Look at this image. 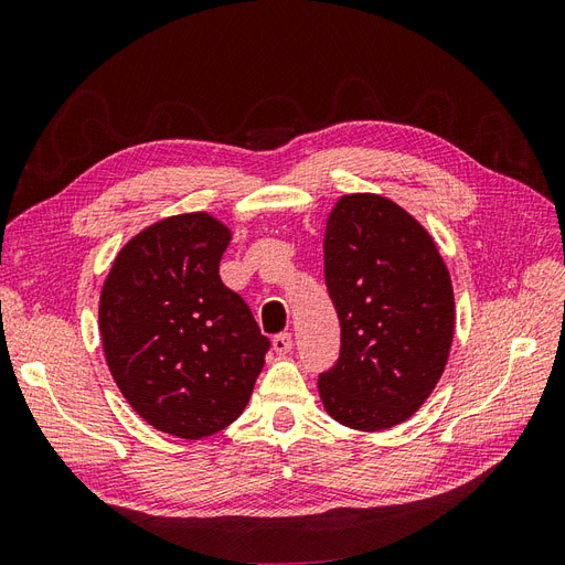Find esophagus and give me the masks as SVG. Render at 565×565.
I'll return each instance as SVG.
<instances>
[{
	"mask_svg": "<svg viewBox=\"0 0 565 565\" xmlns=\"http://www.w3.org/2000/svg\"><path fill=\"white\" fill-rule=\"evenodd\" d=\"M273 351H276L278 355H287L289 351H292V334L280 332L273 337Z\"/></svg>",
	"mask_w": 565,
	"mask_h": 565,
	"instance_id": "obj_1",
	"label": "esophagus"
}]
</instances>
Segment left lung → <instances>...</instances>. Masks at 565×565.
<instances>
[{"label":"left lung","mask_w":565,"mask_h":565,"mask_svg":"<svg viewBox=\"0 0 565 565\" xmlns=\"http://www.w3.org/2000/svg\"><path fill=\"white\" fill-rule=\"evenodd\" d=\"M324 282L341 324L324 409L358 431L413 417L446 370L455 295L434 237L396 202L341 195L324 226Z\"/></svg>","instance_id":"left-lung-1"}]
</instances>
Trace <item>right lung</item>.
Here are the masks:
<instances>
[{"label": "right lung", "instance_id": "1", "mask_svg": "<svg viewBox=\"0 0 565 565\" xmlns=\"http://www.w3.org/2000/svg\"><path fill=\"white\" fill-rule=\"evenodd\" d=\"M231 228L207 212L167 216L119 249L98 330L115 384L158 431L198 440L243 415L270 347L218 278Z\"/></svg>", "mask_w": 565, "mask_h": 565}]
</instances>
